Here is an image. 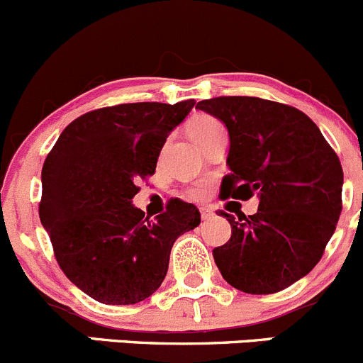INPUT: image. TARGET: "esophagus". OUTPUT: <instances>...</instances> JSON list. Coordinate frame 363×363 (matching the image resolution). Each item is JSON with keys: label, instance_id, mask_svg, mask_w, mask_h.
Here are the masks:
<instances>
[{"label": "esophagus", "instance_id": "esophagus-1", "mask_svg": "<svg viewBox=\"0 0 363 363\" xmlns=\"http://www.w3.org/2000/svg\"><path fill=\"white\" fill-rule=\"evenodd\" d=\"M200 214H202V218L203 220H207V218H211L213 216V209H209V207H202V209H200Z\"/></svg>", "mask_w": 363, "mask_h": 363}]
</instances>
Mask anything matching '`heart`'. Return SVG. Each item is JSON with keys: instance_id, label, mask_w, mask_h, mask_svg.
Here are the masks:
<instances>
[{"instance_id": "1", "label": "heart", "mask_w": 363, "mask_h": 363, "mask_svg": "<svg viewBox=\"0 0 363 363\" xmlns=\"http://www.w3.org/2000/svg\"><path fill=\"white\" fill-rule=\"evenodd\" d=\"M189 135L191 138L195 140L196 143L200 145V142H203L206 138H209L211 135L218 131H225L223 124H221L218 118L211 117V115H196V117L191 118L189 122ZM193 196H200L202 195V189H193L191 191Z\"/></svg>"}]
</instances>
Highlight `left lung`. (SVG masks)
<instances>
[{
  "label": "left lung",
  "instance_id": "1",
  "mask_svg": "<svg viewBox=\"0 0 363 363\" xmlns=\"http://www.w3.org/2000/svg\"><path fill=\"white\" fill-rule=\"evenodd\" d=\"M196 108L228 131L230 174L221 181V199H259L248 218L220 211L232 235L213 250L214 262L242 293H279L311 273L335 232L344 182L339 157L318 125L287 104L234 96Z\"/></svg>",
  "mask_w": 363,
  "mask_h": 363
}]
</instances>
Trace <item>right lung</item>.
Wrapping results in <instances>:
<instances>
[{
  "mask_svg": "<svg viewBox=\"0 0 363 363\" xmlns=\"http://www.w3.org/2000/svg\"><path fill=\"white\" fill-rule=\"evenodd\" d=\"M195 99L101 108L70 122L42 167V227L67 279L106 305H135L163 284L172 246L200 223L172 199L154 220L133 206L168 135Z\"/></svg>",
  "mask_w": 363,
  "mask_h": 363,
  "instance_id": "right-lung-1",
  "label": "right lung"
}]
</instances>
